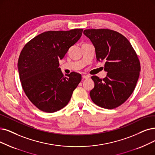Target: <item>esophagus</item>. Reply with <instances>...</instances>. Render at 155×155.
Masks as SVG:
<instances>
[{"label": "esophagus", "instance_id": "obj_1", "mask_svg": "<svg viewBox=\"0 0 155 155\" xmlns=\"http://www.w3.org/2000/svg\"><path fill=\"white\" fill-rule=\"evenodd\" d=\"M88 78H89V76H84V75L82 76V78H83V79H88Z\"/></svg>", "mask_w": 155, "mask_h": 155}]
</instances>
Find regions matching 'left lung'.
<instances>
[{
	"mask_svg": "<svg viewBox=\"0 0 155 155\" xmlns=\"http://www.w3.org/2000/svg\"><path fill=\"white\" fill-rule=\"evenodd\" d=\"M83 34L95 48L97 61H106L107 76H91L95 83L90 95L98 106L112 109L124 103L133 93L139 77L140 64L130 42L116 31L86 29Z\"/></svg>",
	"mask_w": 155,
	"mask_h": 155,
	"instance_id": "left-lung-1",
	"label": "left lung"
}]
</instances>
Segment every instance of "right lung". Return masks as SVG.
Wrapping results in <instances>:
<instances>
[{"label": "right lung", "mask_w": 155, "mask_h": 155, "mask_svg": "<svg viewBox=\"0 0 155 155\" xmlns=\"http://www.w3.org/2000/svg\"><path fill=\"white\" fill-rule=\"evenodd\" d=\"M83 29L48 31L25 45L18 68L22 88L39 110L54 113L69 103L81 75L72 72L64 77L59 67L69 49L81 37Z\"/></svg>", "instance_id": "1"}]
</instances>
